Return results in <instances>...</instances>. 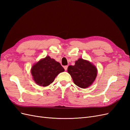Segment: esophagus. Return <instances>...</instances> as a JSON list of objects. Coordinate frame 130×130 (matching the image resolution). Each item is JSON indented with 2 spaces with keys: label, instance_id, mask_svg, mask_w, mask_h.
I'll return each instance as SVG.
<instances>
[{
  "label": "esophagus",
  "instance_id": "1",
  "mask_svg": "<svg viewBox=\"0 0 130 130\" xmlns=\"http://www.w3.org/2000/svg\"><path fill=\"white\" fill-rule=\"evenodd\" d=\"M68 66H64V69H65V71L67 70H68Z\"/></svg>",
  "mask_w": 130,
  "mask_h": 130
}]
</instances>
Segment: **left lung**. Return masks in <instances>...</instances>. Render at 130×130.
<instances>
[{"mask_svg":"<svg viewBox=\"0 0 130 130\" xmlns=\"http://www.w3.org/2000/svg\"><path fill=\"white\" fill-rule=\"evenodd\" d=\"M68 72L74 84L82 88H86L94 82L97 75V69L89 61L82 58L75 61V65H70Z\"/></svg>","mask_w":130,"mask_h":130,"instance_id":"left-lung-1","label":"left lung"}]
</instances>
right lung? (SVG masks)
<instances>
[{
	"instance_id": "1",
	"label": "right lung",
	"mask_w": 130,
	"mask_h": 130,
	"mask_svg": "<svg viewBox=\"0 0 130 130\" xmlns=\"http://www.w3.org/2000/svg\"><path fill=\"white\" fill-rule=\"evenodd\" d=\"M64 69L59 62L49 56H46L33 65L31 74L33 80L41 86H47L54 81L55 78Z\"/></svg>"
}]
</instances>
